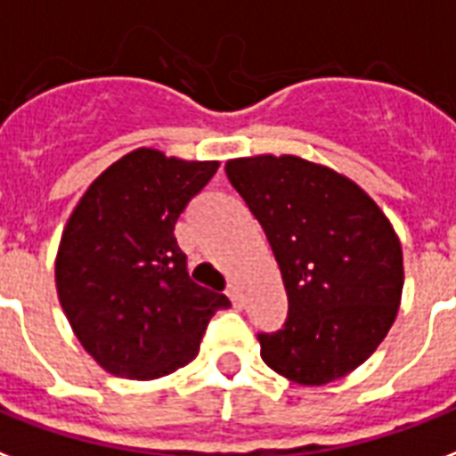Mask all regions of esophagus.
Masks as SVG:
<instances>
[{
    "label": "esophagus",
    "mask_w": 456,
    "mask_h": 456,
    "mask_svg": "<svg viewBox=\"0 0 456 456\" xmlns=\"http://www.w3.org/2000/svg\"><path fill=\"white\" fill-rule=\"evenodd\" d=\"M227 297H229V301H232V305H234V308H241L243 298H241V291H239V287H229Z\"/></svg>",
    "instance_id": "esophagus-1"
}]
</instances>
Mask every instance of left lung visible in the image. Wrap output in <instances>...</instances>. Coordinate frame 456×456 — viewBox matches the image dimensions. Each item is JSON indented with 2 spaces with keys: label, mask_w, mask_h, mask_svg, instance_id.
Returning <instances> with one entry per match:
<instances>
[{
  "label": "left lung",
  "mask_w": 456,
  "mask_h": 456,
  "mask_svg": "<svg viewBox=\"0 0 456 456\" xmlns=\"http://www.w3.org/2000/svg\"><path fill=\"white\" fill-rule=\"evenodd\" d=\"M229 182L265 229L289 298L260 356L287 380L321 387L359 368L397 318L402 243L349 176L297 155L229 159Z\"/></svg>",
  "instance_id": "1"
}]
</instances>
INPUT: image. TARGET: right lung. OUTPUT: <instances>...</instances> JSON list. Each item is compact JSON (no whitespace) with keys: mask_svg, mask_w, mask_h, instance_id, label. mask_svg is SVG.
<instances>
[{"mask_svg":"<svg viewBox=\"0 0 456 456\" xmlns=\"http://www.w3.org/2000/svg\"><path fill=\"white\" fill-rule=\"evenodd\" d=\"M217 159L135 148L104 169L66 222L54 260L59 304L107 373L155 380L198 356L229 298L198 287L174 224L217 172Z\"/></svg>","mask_w":456,"mask_h":456,"instance_id":"1","label":"right lung"}]
</instances>
